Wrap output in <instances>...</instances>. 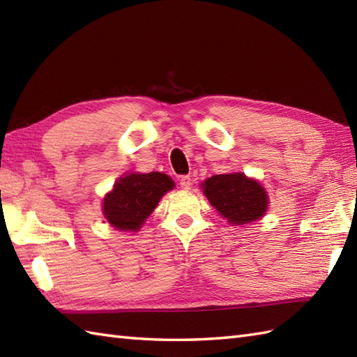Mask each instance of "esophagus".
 Segmentation results:
<instances>
[{
  "label": "esophagus",
  "mask_w": 357,
  "mask_h": 357,
  "mask_svg": "<svg viewBox=\"0 0 357 357\" xmlns=\"http://www.w3.org/2000/svg\"><path fill=\"white\" fill-rule=\"evenodd\" d=\"M179 185L183 190H190L192 187V178L190 176H183L179 179Z\"/></svg>",
  "instance_id": "obj_1"
}]
</instances>
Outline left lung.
<instances>
[{"label": "left lung", "instance_id": "left-lung-1", "mask_svg": "<svg viewBox=\"0 0 357 357\" xmlns=\"http://www.w3.org/2000/svg\"><path fill=\"white\" fill-rule=\"evenodd\" d=\"M208 202L231 225H245L259 221L267 213L268 195L259 181L234 172L213 174L201 183Z\"/></svg>", "mask_w": 357, "mask_h": 357}]
</instances>
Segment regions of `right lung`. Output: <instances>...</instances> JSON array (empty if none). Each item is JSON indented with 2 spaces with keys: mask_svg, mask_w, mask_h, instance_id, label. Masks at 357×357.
I'll return each instance as SVG.
<instances>
[{
  "mask_svg": "<svg viewBox=\"0 0 357 357\" xmlns=\"http://www.w3.org/2000/svg\"><path fill=\"white\" fill-rule=\"evenodd\" d=\"M173 188V179L161 172L124 173L104 196L102 215L116 230L138 231L162 196Z\"/></svg>",
  "mask_w": 357,
  "mask_h": 357,
  "instance_id": "add662e5",
  "label": "right lung"
}]
</instances>
